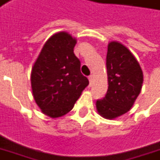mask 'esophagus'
Here are the masks:
<instances>
[{"instance_id": "obj_1", "label": "esophagus", "mask_w": 160, "mask_h": 160, "mask_svg": "<svg viewBox=\"0 0 160 160\" xmlns=\"http://www.w3.org/2000/svg\"><path fill=\"white\" fill-rule=\"evenodd\" d=\"M88 79H89V82H90V86H92V76L90 75V76L88 77Z\"/></svg>"}]
</instances>
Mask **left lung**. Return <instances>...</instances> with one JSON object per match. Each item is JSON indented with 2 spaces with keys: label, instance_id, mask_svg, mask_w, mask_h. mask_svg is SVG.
<instances>
[{
  "label": "left lung",
  "instance_id": "left-lung-1",
  "mask_svg": "<svg viewBox=\"0 0 160 160\" xmlns=\"http://www.w3.org/2000/svg\"><path fill=\"white\" fill-rule=\"evenodd\" d=\"M108 90L96 103L98 113L113 119L125 114L140 94L143 73L138 62L128 49L118 42L108 45L106 56Z\"/></svg>",
  "mask_w": 160,
  "mask_h": 160
}]
</instances>
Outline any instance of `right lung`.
<instances>
[{
	"mask_svg": "<svg viewBox=\"0 0 160 160\" xmlns=\"http://www.w3.org/2000/svg\"><path fill=\"white\" fill-rule=\"evenodd\" d=\"M76 40L62 32L49 38L32 70L34 99L50 118L62 117L73 109L89 80L80 72L73 53Z\"/></svg>",
	"mask_w": 160,
	"mask_h": 160,
	"instance_id": "obj_1",
	"label": "right lung"
}]
</instances>
